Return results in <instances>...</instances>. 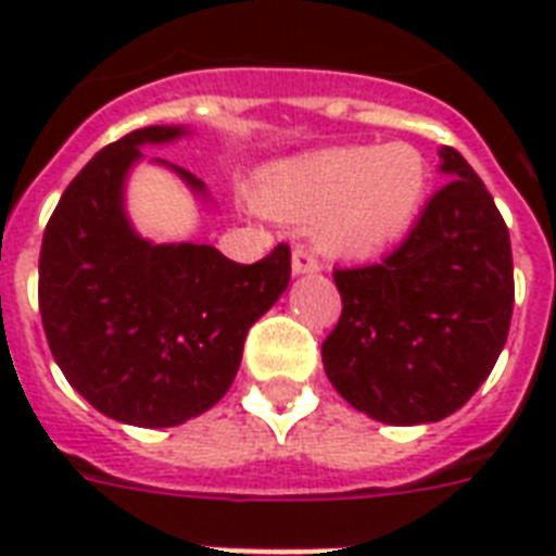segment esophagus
<instances>
[{
	"instance_id": "1",
	"label": "esophagus",
	"mask_w": 556,
	"mask_h": 556,
	"mask_svg": "<svg viewBox=\"0 0 556 556\" xmlns=\"http://www.w3.org/2000/svg\"><path fill=\"white\" fill-rule=\"evenodd\" d=\"M318 269H321V264L313 257V252H307V249H295L292 252V275H309L318 273Z\"/></svg>"
}]
</instances>
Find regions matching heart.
Segmentation results:
<instances>
[{
  "mask_svg": "<svg viewBox=\"0 0 556 556\" xmlns=\"http://www.w3.org/2000/svg\"><path fill=\"white\" fill-rule=\"evenodd\" d=\"M429 167L406 141L330 148L292 159L261 179L273 217L309 223L325 255L374 257L406 238L424 205Z\"/></svg>",
  "mask_w": 556,
  "mask_h": 556,
  "instance_id": "heart-1",
  "label": "heart"
}]
</instances>
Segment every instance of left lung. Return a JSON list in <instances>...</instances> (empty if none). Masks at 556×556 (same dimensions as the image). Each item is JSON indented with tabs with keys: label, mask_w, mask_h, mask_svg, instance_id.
<instances>
[{
	"label": "left lung",
	"mask_w": 556,
	"mask_h": 556,
	"mask_svg": "<svg viewBox=\"0 0 556 556\" xmlns=\"http://www.w3.org/2000/svg\"><path fill=\"white\" fill-rule=\"evenodd\" d=\"M450 182L380 264L337 269L342 316L321 342L333 389L374 420L434 424L490 377L514 313V255L496 202L453 148Z\"/></svg>",
	"instance_id": "1"
}]
</instances>
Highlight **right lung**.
Wrapping results in <instances>:
<instances>
[{
    "label": "right lung",
    "instance_id": "obj_1",
    "mask_svg": "<svg viewBox=\"0 0 556 556\" xmlns=\"http://www.w3.org/2000/svg\"><path fill=\"white\" fill-rule=\"evenodd\" d=\"M182 127H144L106 144L68 182L40 249V316L68 386L118 424L162 429L208 412L235 382L249 327L290 283V247L235 264L208 243H153L132 229L124 182L144 144ZM185 185H205L165 159Z\"/></svg>",
    "mask_w": 556,
    "mask_h": 556
}]
</instances>
